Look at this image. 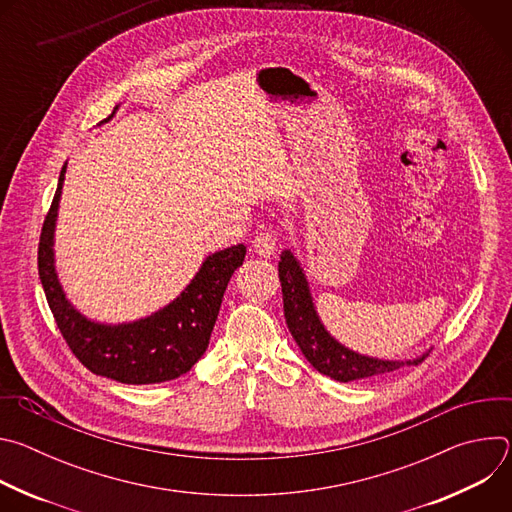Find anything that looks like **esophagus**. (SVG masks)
Segmentation results:
<instances>
[{"instance_id":"esophagus-1","label":"esophagus","mask_w":512,"mask_h":512,"mask_svg":"<svg viewBox=\"0 0 512 512\" xmlns=\"http://www.w3.org/2000/svg\"><path fill=\"white\" fill-rule=\"evenodd\" d=\"M253 249L257 255L261 257H271L277 249V243H275V235L273 233H259L255 239H253Z\"/></svg>"}]
</instances>
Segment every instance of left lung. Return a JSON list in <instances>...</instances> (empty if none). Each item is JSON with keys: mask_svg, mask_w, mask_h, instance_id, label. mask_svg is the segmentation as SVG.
I'll return each instance as SVG.
<instances>
[{"mask_svg": "<svg viewBox=\"0 0 512 512\" xmlns=\"http://www.w3.org/2000/svg\"><path fill=\"white\" fill-rule=\"evenodd\" d=\"M279 281L287 328L298 342L302 354L318 373L340 383H350L358 379L387 375L401 367H411V364L423 362L425 354L415 360H379L360 356L338 344L324 330L312 304L308 281L291 251L281 253Z\"/></svg>", "mask_w": 512, "mask_h": 512, "instance_id": "left-lung-1", "label": "left lung"}]
</instances>
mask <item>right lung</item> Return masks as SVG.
I'll list each match as a JSON object with an SVG mask.
<instances>
[{"label":"right lung","instance_id":"obj_1","mask_svg":"<svg viewBox=\"0 0 512 512\" xmlns=\"http://www.w3.org/2000/svg\"><path fill=\"white\" fill-rule=\"evenodd\" d=\"M64 172L66 166L60 170L58 188L42 225L38 273L66 346L91 373L125 385L178 379L204 354L227 283L243 265L247 247L237 245L210 255L182 294L150 318L121 326L91 322L68 304L54 271L52 237Z\"/></svg>","mask_w":512,"mask_h":512}]
</instances>
